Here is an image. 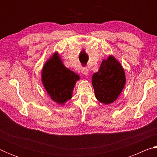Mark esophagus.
<instances>
[{
  "mask_svg": "<svg viewBox=\"0 0 157 157\" xmlns=\"http://www.w3.org/2000/svg\"><path fill=\"white\" fill-rule=\"evenodd\" d=\"M81 72L84 75H89V69L86 67H84V68H82Z\"/></svg>",
  "mask_w": 157,
  "mask_h": 157,
  "instance_id": "1",
  "label": "esophagus"
}]
</instances>
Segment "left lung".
I'll use <instances>...</instances> for the list:
<instances>
[{"label": "left lung", "instance_id": "left-lung-1", "mask_svg": "<svg viewBox=\"0 0 157 157\" xmlns=\"http://www.w3.org/2000/svg\"><path fill=\"white\" fill-rule=\"evenodd\" d=\"M125 75L121 63L110 55L92 76L95 98L105 105L113 102L124 88Z\"/></svg>", "mask_w": 157, "mask_h": 157}]
</instances>
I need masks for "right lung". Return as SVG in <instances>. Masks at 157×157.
<instances>
[{"label": "right lung", "mask_w": 157, "mask_h": 157, "mask_svg": "<svg viewBox=\"0 0 157 157\" xmlns=\"http://www.w3.org/2000/svg\"><path fill=\"white\" fill-rule=\"evenodd\" d=\"M41 74L44 86L53 101L63 104L72 98L74 86L79 77L63 66L57 53L45 63Z\"/></svg>", "instance_id": "1"}]
</instances>
